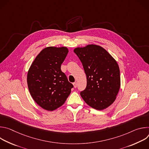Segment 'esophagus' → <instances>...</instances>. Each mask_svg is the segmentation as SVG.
Masks as SVG:
<instances>
[{"label": "esophagus", "mask_w": 149, "mask_h": 149, "mask_svg": "<svg viewBox=\"0 0 149 149\" xmlns=\"http://www.w3.org/2000/svg\"><path fill=\"white\" fill-rule=\"evenodd\" d=\"M73 85H74V88H77V82H74V83H73Z\"/></svg>", "instance_id": "34e87169"}]
</instances>
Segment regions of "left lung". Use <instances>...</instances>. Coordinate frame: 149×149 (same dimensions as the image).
<instances>
[{
	"label": "left lung",
	"instance_id": "1",
	"mask_svg": "<svg viewBox=\"0 0 149 149\" xmlns=\"http://www.w3.org/2000/svg\"><path fill=\"white\" fill-rule=\"evenodd\" d=\"M87 76V87L80 95L88 105L102 110L113 103L120 87L116 61L100 46L88 45L74 50Z\"/></svg>",
	"mask_w": 149,
	"mask_h": 149
}]
</instances>
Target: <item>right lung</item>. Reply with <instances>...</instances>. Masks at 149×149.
Segmentation results:
<instances>
[{
	"instance_id": "1",
	"label": "right lung",
	"mask_w": 149,
	"mask_h": 149,
	"mask_svg": "<svg viewBox=\"0 0 149 149\" xmlns=\"http://www.w3.org/2000/svg\"><path fill=\"white\" fill-rule=\"evenodd\" d=\"M68 53L67 47L45 48L37 55L28 71L30 94L45 110L53 111L61 107L74 87L61 70Z\"/></svg>"
}]
</instances>
